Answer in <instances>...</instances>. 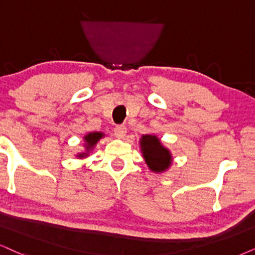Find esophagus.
Returning a JSON list of instances; mask_svg holds the SVG:
<instances>
[{
  "label": "esophagus",
  "instance_id": "1",
  "mask_svg": "<svg viewBox=\"0 0 255 255\" xmlns=\"http://www.w3.org/2000/svg\"><path fill=\"white\" fill-rule=\"evenodd\" d=\"M126 133H127V128L126 126H117L114 129V134L118 138H124L126 136Z\"/></svg>",
  "mask_w": 255,
  "mask_h": 255
}]
</instances>
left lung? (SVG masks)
Wrapping results in <instances>:
<instances>
[{"label":"left lung","instance_id":"8db88e82","mask_svg":"<svg viewBox=\"0 0 255 255\" xmlns=\"http://www.w3.org/2000/svg\"><path fill=\"white\" fill-rule=\"evenodd\" d=\"M142 157L150 172L162 174L170 168L173 155L155 134H143L138 140Z\"/></svg>","mask_w":255,"mask_h":255}]
</instances>
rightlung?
Segmentation results:
<instances>
[{"label": "right lung", "mask_w": 255, "mask_h": 255, "mask_svg": "<svg viewBox=\"0 0 255 255\" xmlns=\"http://www.w3.org/2000/svg\"><path fill=\"white\" fill-rule=\"evenodd\" d=\"M105 136L106 134L104 131H88V133L83 136V147H85V149L80 151V153H77L75 156L80 160L88 157L90 155V153L94 150V148L96 144H98L99 141Z\"/></svg>", "instance_id": "add662e5"}]
</instances>
